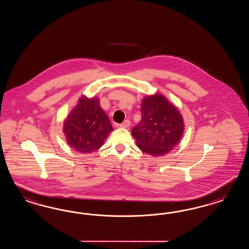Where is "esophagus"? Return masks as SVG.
Here are the masks:
<instances>
[{"label":"esophagus","instance_id":"esophagus-1","mask_svg":"<svg viewBox=\"0 0 249 249\" xmlns=\"http://www.w3.org/2000/svg\"><path fill=\"white\" fill-rule=\"evenodd\" d=\"M129 125H130V121L126 120V121H124L121 123L120 127H121V128H128V127H129Z\"/></svg>","mask_w":249,"mask_h":249}]
</instances>
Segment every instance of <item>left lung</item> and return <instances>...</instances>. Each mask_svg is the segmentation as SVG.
Returning a JSON list of instances; mask_svg holds the SVG:
<instances>
[{"instance_id":"left-lung-1","label":"left lung","mask_w":249,"mask_h":249,"mask_svg":"<svg viewBox=\"0 0 249 249\" xmlns=\"http://www.w3.org/2000/svg\"><path fill=\"white\" fill-rule=\"evenodd\" d=\"M141 111L142 120L131 130L137 146L151 156L167 154L180 142L183 133L181 113L160 94L144 98Z\"/></svg>"}]
</instances>
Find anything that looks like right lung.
Returning <instances> with one entry per match:
<instances>
[{
  "label": "right lung",
  "mask_w": 249,
  "mask_h": 249,
  "mask_svg": "<svg viewBox=\"0 0 249 249\" xmlns=\"http://www.w3.org/2000/svg\"><path fill=\"white\" fill-rule=\"evenodd\" d=\"M113 130L98 98H79L64 121L63 131L69 146L81 153L98 151Z\"/></svg>",
  "instance_id": "1"
}]
</instances>
